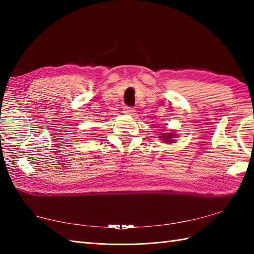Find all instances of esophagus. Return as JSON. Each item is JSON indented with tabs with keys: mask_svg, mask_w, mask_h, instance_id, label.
I'll list each match as a JSON object with an SVG mask.
<instances>
[{
	"mask_svg": "<svg viewBox=\"0 0 254 254\" xmlns=\"http://www.w3.org/2000/svg\"><path fill=\"white\" fill-rule=\"evenodd\" d=\"M123 112L126 113V115L133 116L134 113H135V109H134L133 107H127V106H126V107L123 108Z\"/></svg>",
	"mask_w": 254,
	"mask_h": 254,
	"instance_id": "obj_1",
	"label": "esophagus"
}]
</instances>
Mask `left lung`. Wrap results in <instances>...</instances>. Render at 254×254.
<instances>
[{"mask_svg": "<svg viewBox=\"0 0 254 254\" xmlns=\"http://www.w3.org/2000/svg\"><path fill=\"white\" fill-rule=\"evenodd\" d=\"M161 137H163V139H165L167 143H172V141H174V139H171L172 137L171 133H163V136Z\"/></svg>", "mask_w": 254, "mask_h": 254, "instance_id": "8db88e82", "label": "left lung"}]
</instances>
